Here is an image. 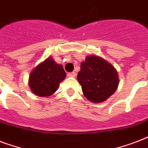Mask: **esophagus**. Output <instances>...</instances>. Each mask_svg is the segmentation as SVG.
<instances>
[{
    "instance_id": "esophagus-1",
    "label": "esophagus",
    "mask_w": 148,
    "mask_h": 148,
    "mask_svg": "<svg viewBox=\"0 0 148 148\" xmlns=\"http://www.w3.org/2000/svg\"><path fill=\"white\" fill-rule=\"evenodd\" d=\"M76 75L77 74L75 72H71V73H68V74H67V76L70 77H75Z\"/></svg>"
}]
</instances>
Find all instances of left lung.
I'll use <instances>...</instances> for the list:
<instances>
[{
    "label": "left lung",
    "mask_w": 148,
    "mask_h": 148,
    "mask_svg": "<svg viewBox=\"0 0 148 148\" xmlns=\"http://www.w3.org/2000/svg\"><path fill=\"white\" fill-rule=\"evenodd\" d=\"M77 81L84 97L92 103L107 101L116 91L119 84L117 70L101 57L88 55L81 63Z\"/></svg>",
    "instance_id": "1"
}]
</instances>
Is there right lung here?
Returning a JSON list of instances; mask_svg holds the SVG:
<instances>
[{"mask_svg":"<svg viewBox=\"0 0 148 148\" xmlns=\"http://www.w3.org/2000/svg\"><path fill=\"white\" fill-rule=\"evenodd\" d=\"M66 77L61 64H58L52 57L37 65L29 76V87L38 97H50L58 90L60 83Z\"/></svg>","mask_w":148,"mask_h":148,"instance_id":"obj_1","label":"right lung"}]
</instances>
